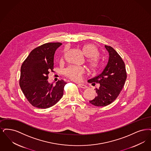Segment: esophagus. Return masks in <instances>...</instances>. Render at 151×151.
Segmentation results:
<instances>
[{"label":"esophagus","instance_id":"esophagus-1","mask_svg":"<svg viewBox=\"0 0 151 151\" xmlns=\"http://www.w3.org/2000/svg\"><path fill=\"white\" fill-rule=\"evenodd\" d=\"M78 86L79 87L82 88H87V86L85 85L84 84H82V83H78Z\"/></svg>","mask_w":151,"mask_h":151}]
</instances>
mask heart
Segmentation results:
<instances>
[{"label": "heart", "instance_id": "1", "mask_svg": "<svg viewBox=\"0 0 151 151\" xmlns=\"http://www.w3.org/2000/svg\"><path fill=\"white\" fill-rule=\"evenodd\" d=\"M82 50L87 57V62L90 68L92 70L98 69L100 66V61L98 58L99 52L96 47L92 44H87L83 47ZM64 73L69 78L75 81H79L82 78L85 69L79 66H69L65 69Z\"/></svg>", "mask_w": 151, "mask_h": 151}]
</instances>
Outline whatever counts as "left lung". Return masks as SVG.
<instances>
[{"label":"left lung","instance_id":"obj_1","mask_svg":"<svg viewBox=\"0 0 151 151\" xmlns=\"http://www.w3.org/2000/svg\"><path fill=\"white\" fill-rule=\"evenodd\" d=\"M109 59L103 71L98 76L88 80L89 83L100 84L96 88L97 96L89 102L95 106H104L110 104L118 97L127 78L124 61L113 48L105 45Z\"/></svg>","mask_w":151,"mask_h":151}]
</instances>
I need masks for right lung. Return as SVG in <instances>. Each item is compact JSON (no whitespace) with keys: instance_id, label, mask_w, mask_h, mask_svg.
Wrapping results in <instances>:
<instances>
[{"instance_id":"obj_1","label":"right lung","mask_w":151,"mask_h":151,"mask_svg":"<svg viewBox=\"0 0 151 151\" xmlns=\"http://www.w3.org/2000/svg\"><path fill=\"white\" fill-rule=\"evenodd\" d=\"M61 43H47L31 51L21 67L20 86L29 102L34 107L46 109L56 104L66 84L61 79L55 86L48 81L53 69L54 55Z\"/></svg>"}]
</instances>
